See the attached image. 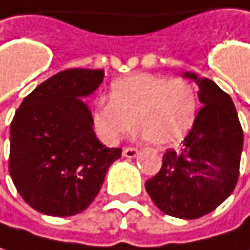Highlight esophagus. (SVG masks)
I'll list each match as a JSON object with an SVG mask.
<instances>
[{
  "label": "esophagus",
  "mask_w": 250,
  "mask_h": 250,
  "mask_svg": "<svg viewBox=\"0 0 250 250\" xmlns=\"http://www.w3.org/2000/svg\"><path fill=\"white\" fill-rule=\"evenodd\" d=\"M139 154V150L136 147H125L123 148V156L127 159H134Z\"/></svg>",
  "instance_id": "obj_1"
}]
</instances>
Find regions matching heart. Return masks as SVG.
Wrapping results in <instances>:
<instances>
[{
  "instance_id": "b5f03b06",
  "label": "heart",
  "mask_w": 250,
  "mask_h": 250,
  "mask_svg": "<svg viewBox=\"0 0 250 250\" xmlns=\"http://www.w3.org/2000/svg\"><path fill=\"white\" fill-rule=\"evenodd\" d=\"M108 100H102L93 113L97 134L114 145L125 134L131 120L145 140L156 147L179 143L190 130L196 116V94L182 79L136 73L111 84Z\"/></svg>"
}]
</instances>
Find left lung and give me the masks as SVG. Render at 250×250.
Segmentation results:
<instances>
[{
    "label": "left lung",
    "instance_id": "1",
    "mask_svg": "<svg viewBox=\"0 0 250 250\" xmlns=\"http://www.w3.org/2000/svg\"><path fill=\"white\" fill-rule=\"evenodd\" d=\"M183 77L196 81L203 107L180 148L163 154L160 170L145 186L163 213L197 219L215 210L235 190L243 130L230 96L216 83L189 71Z\"/></svg>",
    "mask_w": 250,
    "mask_h": 250
}]
</instances>
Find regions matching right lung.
Wrapping results in <instances>:
<instances>
[{
	"mask_svg": "<svg viewBox=\"0 0 250 250\" xmlns=\"http://www.w3.org/2000/svg\"><path fill=\"white\" fill-rule=\"evenodd\" d=\"M103 77L104 70H64L37 85L15 111L8 169L20 196L40 213L67 217L85 210L122 156V148L96 137L83 100Z\"/></svg>",
	"mask_w": 250,
	"mask_h": 250,
	"instance_id": "obj_1",
	"label": "right lung"
}]
</instances>
